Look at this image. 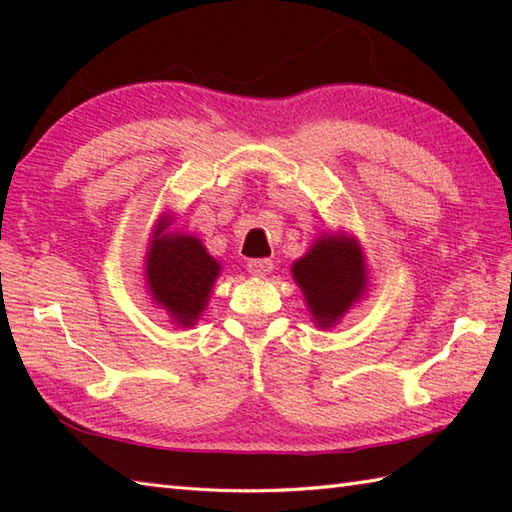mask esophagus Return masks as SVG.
Instances as JSON below:
<instances>
[{
  "label": "esophagus",
  "instance_id": "1",
  "mask_svg": "<svg viewBox=\"0 0 512 512\" xmlns=\"http://www.w3.org/2000/svg\"><path fill=\"white\" fill-rule=\"evenodd\" d=\"M246 268L253 277L264 279L266 275H270V270H273V262H270V259H250Z\"/></svg>",
  "mask_w": 512,
  "mask_h": 512
}]
</instances>
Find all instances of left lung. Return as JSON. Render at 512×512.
I'll return each mask as SVG.
<instances>
[{"label":"left lung","mask_w":512,"mask_h":512,"mask_svg":"<svg viewBox=\"0 0 512 512\" xmlns=\"http://www.w3.org/2000/svg\"><path fill=\"white\" fill-rule=\"evenodd\" d=\"M292 279L301 288L314 325L330 330L365 297L369 268L356 235L323 233L292 264Z\"/></svg>","instance_id":"1"}]
</instances>
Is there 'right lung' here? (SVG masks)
<instances>
[{
    "label": "right lung",
    "mask_w": 512,
    "mask_h": 512,
    "mask_svg": "<svg viewBox=\"0 0 512 512\" xmlns=\"http://www.w3.org/2000/svg\"><path fill=\"white\" fill-rule=\"evenodd\" d=\"M173 220V211H165L151 231L143 266L145 288L151 303L165 310L173 323L193 328L209 306L222 264L209 255L202 239L169 231Z\"/></svg>",
    "instance_id": "obj_1"
}]
</instances>
